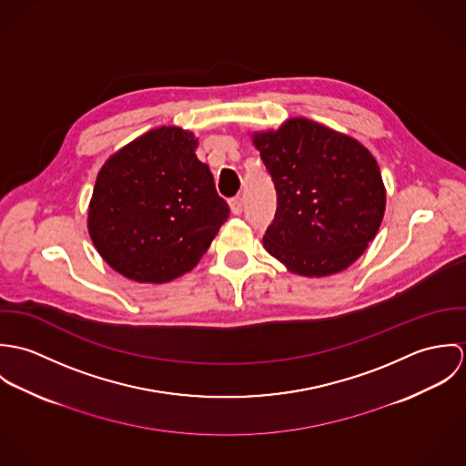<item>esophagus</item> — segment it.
Masks as SVG:
<instances>
[{"label":"esophagus","mask_w":466,"mask_h":466,"mask_svg":"<svg viewBox=\"0 0 466 466\" xmlns=\"http://www.w3.org/2000/svg\"><path fill=\"white\" fill-rule=\"evenodd\" d=\"M229 209L233 215H240L244 211V200L242 198H235V199L229 200Z\"/></svg>","instance_id":"1"}]
</instances>
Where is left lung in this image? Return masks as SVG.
Instances as JSON below:
<instances>
[{
  "label": "left lung",
  "mask_w": 466,
  "mask_h": 466,
  "mask_svg": "<svg viewBox=\"0 0 466 466\" xmlns=\"http://www.w3.org/2000/svg\"><path fill=\"white\" fill-rule=\"evenodd\" d=\"M278 198L264 248L289 270L323 278L351 266L375 238L386 187L355 137L309 118L251 136Z\"/></svg>",
  "instance_id": "obj_1"
}]
</instances>
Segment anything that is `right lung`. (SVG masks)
Instances as JSON below:
<instances>
[{"label":"right lung","instance_id":"add662e5","mask_svg":"<svg viewBox=\"0 0 466 466\" xmlns=\"http://www.w3.org/2000/svg\"><path fill=\"white\" fill-rule=\"evenodd\" d=\"M198 137L163 126L115 152L100 168L87 229L100 257L139 283L172 281L199 264L229 217Z\"/></svg>","mask_w":466,"mask_h":466}]
</instances>
